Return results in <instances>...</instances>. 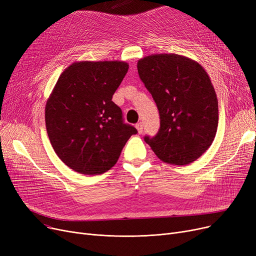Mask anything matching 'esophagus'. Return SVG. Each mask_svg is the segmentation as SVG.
<instances>
[{
	"instance_id": "1",
	"label": "esophagus",
	"mask_w": 256,
	"mask_h": 256,
	"mask_svg": "<svg viewBox=\"0 0 256 256\" xmlns=\"http://www.w3.org/2000/svg\"><path fill=\"white\" fill-rule=\"evenodd\" d=\"M136 128H137L139 134H142V132H143V124H142V122L137 124H136Z\"/></svg>"
}]
</instances>
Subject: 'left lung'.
Listing matches in <instances>:
<instances>
[{
    "mask_svg": "<svg viewBox=\"0 0 256 256\" xmlns=\"http://www.w3.org/2000/svg\"><path fill=\"white\" fill-rule=\"evenodd\" d=\"M137 67L160 119L156 135L144 141L165 163L191 164L208 150L218 128V100L208 74L196 61L176 54L150 55Z\"/></svg>",
    "mask_w": 256,
    "mask_h": 256,
    "instance_id": "8db88e82",
    "label": "left lung"
}]
</instances>
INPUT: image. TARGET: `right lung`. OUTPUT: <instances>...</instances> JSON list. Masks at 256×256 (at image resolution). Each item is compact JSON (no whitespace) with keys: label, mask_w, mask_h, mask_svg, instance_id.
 <instances>
[{"label":"right lung","mask_w":256,"mask_h":256,"mask_svg":"<svg viewBox=\"0 0 256 256\" xmlns=\"http://www.w3.org/2000/svg\"><path fill=\"white\" fill-rule=\"evenodd\" d=\"M128 70L122 61H82L59 76L46 102V126L54 150L72 170L88 176L110 170L138 132L112 102Z\"/></svg>","instance_id":"obj_1"}]
</instances>
